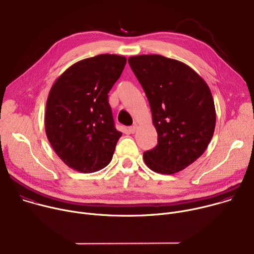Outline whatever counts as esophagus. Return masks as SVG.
<instances>
[{
  "label": "esophagus",
  "mask_w": 254,
  "mask_h": 254,
  "mask_svg": "<svg viewBox=\"0 0 254 254\" xmlns=\"http://www.w3.org/2000/svg\"><path fill=\"white\" fill-rule=\"evenodd\" d=\"M136 127H137V126H136V125H133V126L129 127L128 130H129L131 133H134V132H135V130H136Z\"/></svg>",
  "instance_id": "34e87169"
}]
</instances>
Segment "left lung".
Masks as SVG:
<instances>
[{
	"mask_svg": "<svg viewBox=\"0 0 254 254\" xmlns=\"http://www.w3.org/2000/svg\"><path fill=\"white\" fill-rule=\"evenodd\" d=\"M151 107L158 144L144 152L146 165L161 174L186 169L210 144L216 126L211 90L190 66L160 55L128 58Z\"/></svg>",
	"mask_w": 254,
	"mask_h": 254,
	"instance_id": "8db88e82",
	"label": "left lung"
}]
</instances>
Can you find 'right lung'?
Here are the masks:
<instances>
[{
  "label": "right lung",
  "mask_w": 254,
  "mask_h": 254,
  "mask_svg": "<svg viewBox=\"0 0 254 254\" xmlns=\"http://www.w3.org/2000/svg\"><path fill=\"white\" fill-rule=\"evenodd\" d=\"M127 59L98 55L71 65L56 80L47 101L45 132L64 164L91 173L106 167L123 132L114 127L108 93Z\"/></svg>",
  "instance_id": "1"
}]
</instances>
